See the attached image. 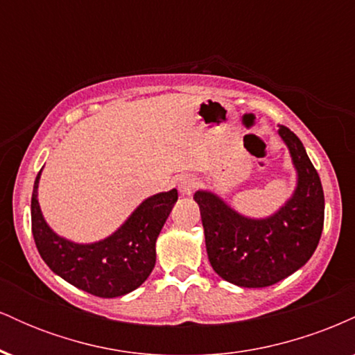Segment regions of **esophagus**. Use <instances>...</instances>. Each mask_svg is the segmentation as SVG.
Segmentation results:
<instances>
[{
  "label": "esophagus",
  "instance_id": "esophagus-1",
  "mask_svg": "<svg viewBox=\"0 0 355 355\" xmlns=\"http://www.w3.org/2000/svg\"><path fill=\"white\" fill-rule=\"evenodd\" d=\"M195 189H197V180L193 177H190V175H185V177H182L178 180V190H180V193L190 195Z\"/></svg>",
  "mask_w": 355,
  "mask_h": 355
}]
</instances>
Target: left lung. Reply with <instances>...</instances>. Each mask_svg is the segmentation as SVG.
Returning a JSON list of instances; mask_svg holds the SVG:
<instances>
[{"mask_svg": "<svg viewBox=\"0 0 355 355\" xmlns=\"http://www.w3.org/2000/svg\"><path fill=\"white\" fill-rule=\"evenodd\" d=\"M279 135L291 150L297 189L277 214L254 220L232 210L211 191H197L210 266L227 282L259 288L274 285L307 263L324 229V190L302 141L287 126Z\"/></svg>", "mask_w": 355, "mask_h": 355, "instance_id": "1", "label": "left lung"}]
</instances>
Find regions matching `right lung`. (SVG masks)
<instances>
[{
  "instance_id": "obj_1",
  "label": "right lung",
  "mask_w": 355,
  "mask_h": 355,
  "mask_svg": "<svg viewBox=\"0 0 355 355\" xmlns=\"http://www.w3.org/2000/svg\"><path fill=\"white\" fill-rule=\"evenodd\" d=\"M40 175L42 172L31 195V232L44 263L67 282L103 299L125 295L140 287L155 267V242L178 191L173 189L146 198L115 234L81 245L58 237L44 222L36 198Z\"/></svg>"
}]
</instances>
